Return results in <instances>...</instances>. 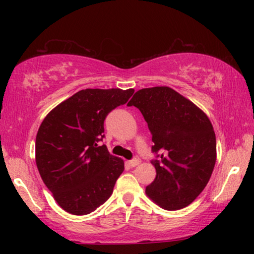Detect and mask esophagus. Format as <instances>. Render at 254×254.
<instances>
[{"label":"esophagus","instance_id":"1","mask_svg":"<svg viewBox=\"0 0 254 254\" xmlns=\"http://www.w3.org/2000/svg\"><path fill=\"white\" fill-rule=\"evenodd\" d=\"M140 162H141V160L137 157H135L134 159H132V160L130 161V166L131 167H136L137 165H140Z\"/></svg>","mask_w":254,"mask_h":254}]
</instances>
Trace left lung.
<instances>
[{"label": "left lung", "mask_w": 254, "mask_h": 254, "mask_svg": "<svg viewBox=\"0 0 254 254\" xmlns=\"http://www.w3.org/2000/svg\"><path fill=\"white\" fill-rule=\"evenodd\" d=\"M128 106L142 113L152 134L156 178L145 194L160 207L191 204L207 185L216 162V136L198 106L167 86L137 91Z\"/></svg>", "instance_id": "left-lung-1"}]
</instances>
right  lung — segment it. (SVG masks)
Masks as SVG:
<instances>
[{
    "label": "right lung",
    "instance_id": "1",
    "mask_svg": "<svg viewBox=\"0 0 254 254\" xmlns=\"http://www.w3.org/2000/svg\"><path fill=\"white\" fill-rule=\"evenodd\" d=\"M134 89H81L44 119L36 137V163L57 204L72 215H86L104 204L124 170L121 158L106 145L104 120L126 104Z\"/></svg>",
    "mask_w": 254,
    "mask_h": 254
}]
</instances>
